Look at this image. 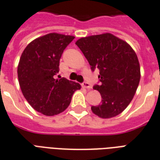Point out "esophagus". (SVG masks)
Masks as SVG:
<instances>
[{
  "instance_id": "esophagus-1",
  "label": "esophagus",
  "mask_w": 160,
  "mask_h": 160,
  "mask_svg": "<svg viewBox=\"0 0 160 160\" xmlns=\"http://www.w3.org/2000/svg\"><path fill=\"white\" fill-rule=\"evenodd\" d=\"M82 87L85 88H88V89L92 88V85L90 84V83H88V82L87 81H84L82 83Z\"/></svg>"
}]
</instances>
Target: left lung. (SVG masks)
<instances>
[{
    "label": "left lung",
    "mask_w": 160,
    "mask_h": 160,
    "mask_svg": "<svg viewBox=\"0 0 160 160\" xmlns=\"http://www.w3.org/2000/svg\"><path fill=\"white\" fill-rule=\"evenodd\" d=\"M90 64L91 70H100L99 83L102 102L92 106L94 114L108 119L120 114L135 96L140 68L136 52L125 41L111 33L90 36L76 42Z\"/></svg>",
    "instance_id": "left-lung-1"
}]
</instances>
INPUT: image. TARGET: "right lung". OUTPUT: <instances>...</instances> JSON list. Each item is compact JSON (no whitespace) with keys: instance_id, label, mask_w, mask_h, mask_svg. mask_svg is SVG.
I'll list each match as a JSON object with an SVG mask.
<instances>
[{"instance_id":"obj_1","label":"right lung","mask_w":160,"mask_h":160,"mask_svg":"<svg viewBox=\"0 0 160 160\" xmlns=\"http://www.w3.org/2000/svg\"><path fill=\"white\" fill-rule=\"evenodd\" d=\"M74 38L47 34L28 44L20 59L17 75L21 92L32 107L45 116L64 112L73 93L80 89V83L64 77L56 79L63 52Z\"/></svg>"}]
</instances>
